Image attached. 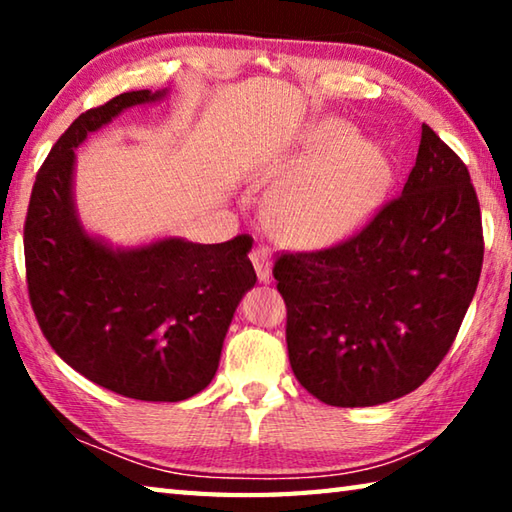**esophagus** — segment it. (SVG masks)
Returning <instances> with one entry per match:
<instances>
[{
	"instance_id": "1",
	"label": "esophagus",
	"mask_w": 512,
	"mask_h": 512,
	"mask_svg": "<svg viewBox=\"0 0 512 512\" xmlns=\"http://www.w3.org/2000/svg\"><path fill=\"white\" fill-rule=\"evenodd\" d=\"M250 262H253V266H255V273H257L259 282L271 280V271H273L271 250H268L266 246H257L253 253H250Z\"/></svg>"
}]
</instances>
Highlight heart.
<instances>
[{
	"instance_id": "heart-1",
	"label": "heart",
	"mask_w": 512,
	"mask_h": 512,
	"mask_svg": "<svg viewBox=\"0 0 512 512\" xmlns=\"http://www.w3.org/2000/svg\"><path fill=\"white\" fill-rule=\"evenodd\" d=\"M393 183L395 160L384 142L354 140L345 121H325L309 135L273 214L289 239L329 244L366 225Z\"/></svg>"
}]
</instances>
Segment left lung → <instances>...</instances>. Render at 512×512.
<instances>
[{
  "label": "left lung",
  "mask_w": 512,
  "mask_h": 512,
  "mask_svg": "<svg viewBox=\"0 0 512 512\" xmlns=\"http://www.w3.org/2000/svg\"><path fill=\"white\" fill-rule=\"evenodd\" d=\"M481 264L470 173L422 124L402 196L343 244L275 262L293 375L329 406L415 391L452 348Z\"/></svg>",
  "instance_id": "left-lung-1"
}]
</instances>
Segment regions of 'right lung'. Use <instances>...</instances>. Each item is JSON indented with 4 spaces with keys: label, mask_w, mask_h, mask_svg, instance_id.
I'll return each instance as SVG.
<instances>
[{
    "label": "right lung",
    "mask_w": 512,
    "mask_h": 512,
    "mask_svg": "<svg viewBox=\"0 0 512 512\" xmlns=\"http://www.w3.org/2000/svg\"><path fill=\"white\" fill-rule=\"evenodd\" d=\"M167 94L124 92L74 119L38 171L24 223L29 298L49 345L94 384L142 402H180L210 384L239 302L257 282L248 235L121 248L83 228L76 149L124 110Z\"/></svg>",
    "instance_id": "right-lung-1"
}]
</instances>
